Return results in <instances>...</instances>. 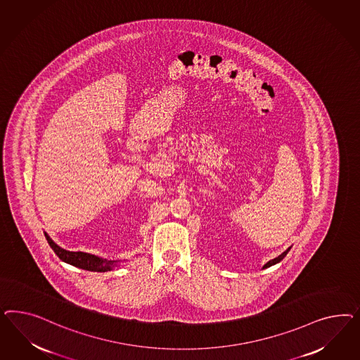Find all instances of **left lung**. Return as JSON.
I'll list each match as a JSON object with an SVG mask.
<instances>
[{"mask_svg": "<svg viewBox=\"0 0 360 360\" xmlns=\"http://www.w3.org/2000/svg\"><path fill=\"white\" fill-rule=\"evenodd\" d=\"M290 248H292V247H289V248H288V250H286V251L283 252V253H281V255H280V256H277V257H276V259H273V260H271V262H266V264H265V265H264V266H262V269H265V268H269V266H272V265H274V264H277V262H281V260H283V257H285V256H286V255H288V252L290 251Z\"/></svg>", "mask_w": 360, "mask_h": 360, "instance_id": "obj_1", "label": "left lung"}]
</instances>
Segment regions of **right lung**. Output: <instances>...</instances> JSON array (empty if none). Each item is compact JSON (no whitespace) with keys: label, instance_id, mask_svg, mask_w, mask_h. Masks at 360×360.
<instances>
[{"label":"right lung","instance_id":"add662e5","mask_svg":"<svg viewBox=\"0 0 360 360\" xmlns=\"http://www.w3.org/2000/svg\"><path fill=\"white\" fill-rule=\"evenodd\" d=\"M44 236H46L47 243L50 244V247L53 248V251L55 252V255L62 262L74 265L80 269L91 271V272H108V271H112L115 266H117L120 262V260H107V259L98 257L95 255L86 253V252L65 251L58 244H55L54 240L51 239L46 232H44Z\"/></svg>","mask_w":360,"mask_h":360}]
</instances>
